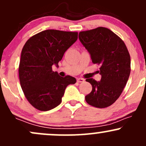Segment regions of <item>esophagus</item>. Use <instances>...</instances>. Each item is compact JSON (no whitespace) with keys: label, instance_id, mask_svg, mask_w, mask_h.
Returning <instances> with one entry per match:
<instances>
[{"label":"esophagus","instance_id":"obj_1","mask_svg":"<svg viewBox=\"0 0 146 146\" xmlns=\"http://www.w3.org/2000/svg\"><path fill=\"white\" fill-rule=\"evenodd\" d=\"M77 82H85V80L82 79V78H77Z\"/></svg>","mask_w":146,"mask_h":146}]
</instances>
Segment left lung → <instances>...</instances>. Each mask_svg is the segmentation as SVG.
I'll use <instances>...</instances> for the list:
<instances>
[{
    "label": "left lung",
    "instance_id": "1",
    "mask_svg": "<svg viewBox=\"0 0 146 146\" xmlns=\"http://www.w3.org/2000/svg\"><path fill=\"white\" fill-rule=\"evenodd\" d=\"M79 39L94 64L101 66V81L86 80L92 90L85 100L96 108L110 106L119 97L129 77L131 59L128 50L119 36L105 27L80 32Z\"/></svg>",
    "mask_w": 146,
    "mask_h": 146
}]
</instances>
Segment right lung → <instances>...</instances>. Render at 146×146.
<instances>
[{"mask_svg": "<svg viewBox=\"0 0 146 146\" xmlns=\"http://www.w3.org/2000/svg\"><path fill=\"white\" fill-rule=\"evenodd\" d=\"M78 39V32L49 29L31 37L24 45L19 66L21 89L36 109L47 111L59 106L66 88L76 79L52 70Z\"/></svg>", "mask_w": 146, "mask_h": 146, "instance_id": "add662e5", "label": "right lung"}]
</instances>
